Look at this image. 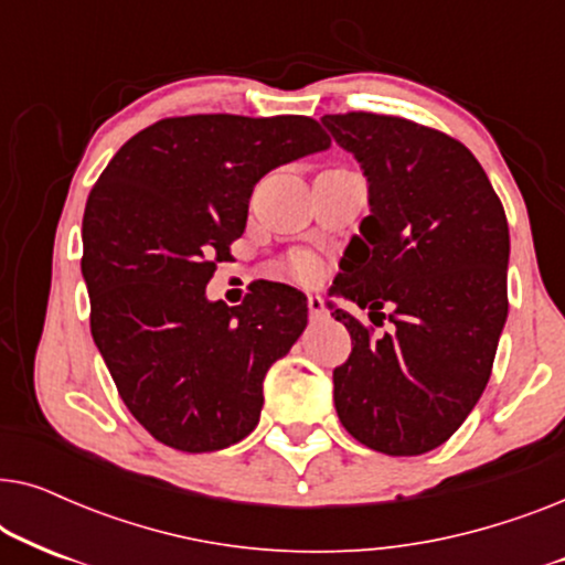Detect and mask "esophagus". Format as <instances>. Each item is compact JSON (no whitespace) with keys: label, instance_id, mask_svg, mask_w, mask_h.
<instances>
[{"label":"esophagus","instance_id":"esophagus-1","mask_svg":"<svg viewBox=\"0 0 565 565\" xmlns=\"http://www.w3.org/2000/svg\"><path fill=\"white\" fill-rule=\"evenodd\" d=\"M308 313H311V319H321V316L327 313V306H323L321 296H308Z\"/></svg>","mask_w":565,"mask_h":565}]
</instances>
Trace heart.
<instances>
[{"mask_svg":"<svg viewBox=\"0 0 565 565\" xmlns=\"http://www.w3.org/2000/svg\"><path fill=\"white\" fill-rule=\"evenodd\" d=\"M290 275L296 277H311L313 275V259L306 257V254H298V257H292L288 265H285Z\"/></svg>","mask_w":565,"mask_h":565,"instance_id":"1","label":"heart"}]
</instances>
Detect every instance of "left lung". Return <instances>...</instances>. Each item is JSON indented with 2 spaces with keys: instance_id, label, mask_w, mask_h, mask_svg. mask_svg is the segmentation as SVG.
I'll return each mask as SVG.
<instances>
[{
  "instance_id": "obj_1",
  "label": "left lung",
  "mask_w": 565,
  "mask_h": 565,
  "mask_svg": "<svg viewBox=\"0 0 565 565\" xmlns=\"http://www.w3.org/2000/svg\"><path fill=\"white\" fill-rule=\"evenodd\" d=\"M370 182V215L334 290L394 327L337 308L352 352L334 367L344 429L383 455H424L468 419L504 329L509 226L478 159L458 138L381 113L323 115Z\"/></svg>"
}]
</instances>
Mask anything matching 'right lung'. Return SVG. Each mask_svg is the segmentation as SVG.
I'll list each match as a JSON object with an SVG mask.
<instances>
[{
  "instance_id": "add662e5",
  "label": "right lung",
  "mask_w": 565,
  "mask_h": 565,
  "mask_svg": "<svg viewBox=\"0 0 565 565\" xmlns=\"http://www.w3.org/2000/svg\"><path fill=\"white\" fill-rule=\"evenodd\" d=\"M306 115H180L120 146L89 192V329L122 404L153 439L213 452L257 427L267 370L306 329V296L259 280L242 306L205 298L269 169L329 149Z\"/></svg>"
}]
</instances>
